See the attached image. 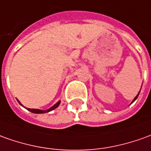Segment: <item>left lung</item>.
Instances as JSON below:
<instances>
[{
    "label": "left lung",
    "mask_w": 151,
    "mask_h": 151,
    "mask_svg": "<svg viewBox=\"0 0 151 151\" xmlns=\"http://www.w3.org/2000/svg\"><path fill=\"white\" fill-rule=\"evenodd\" d=\"M140 91H141V90H140ZM139 93H140V92H139V93H138V94H137V96H136V97H135V99H133L132 102V103H133V102H134V101H135V100H136V99H137V97H138V95H139Z\"/></svg>",
    "instance_id": "obj_1"
}]
</instances>
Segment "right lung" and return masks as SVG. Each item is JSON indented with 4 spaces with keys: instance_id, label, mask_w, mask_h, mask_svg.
I'll use <instances>...</instances> for the list:
<instances>
[{
    "instance_id": "right-lung-1",
    "label": "right lung",
    "mask_w": 151,
    "mask_h": 151,
    "mask_svg": "<svg viewBox=\"0 0 151 151\" xmlns=\"http://www.w3.org/2000/svg\"><path fill=\"white\" fill-rule=\"evenodd\" d=\"M19 104H20L21 106H23L20 104V102L19 101ZM60 103H61V101H58L56 104H54L52 107H51L50 109H47V110H40V109H27L29 111H30L31 113H48V112H50V111H52V110H53V109H57L58 106H59V104H60Z\"/></svg>"
}]
</instances>
